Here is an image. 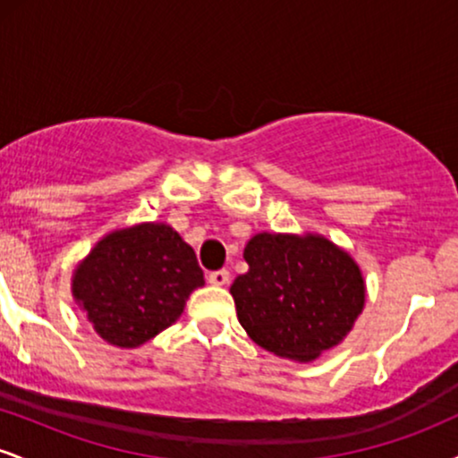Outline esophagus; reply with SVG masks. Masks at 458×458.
<instances>
[{
	"instance_id": "obj_1",
	"label": "esophagus",
	"mask_w": 458,
	"mask_h": 458,
	"mask_svg": "<svg viewBox=\"0 0 458 458\" xmlns=\"http://www.w3.org/2000/svg\"><path fill=\"white\" fill-rule=\"evenodd\" d=\"M208 282L213 286H225L230 282V271L228 269H219V271H211L208 273Z\"/></svg>"
}]
</instances>
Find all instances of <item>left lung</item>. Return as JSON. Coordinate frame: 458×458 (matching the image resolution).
<instances>
[{
  "label": "left lung",
  "instance_id": "8db88e82",
  "mask_svg": "<svg viewBox=\"0 0 458 458\" xmlns=\"http://www.w3.org/2000/svg\"><path fill=\"white\" fill-rule=\"evenodd\" d=\"M250 271L230 286L236 317L271 353L310 361L331 349L364 310L360 267L323 236L262 233L250 239Z\"/></svg>",
  "mask_w": 458,
  "mask_h": 458
}]
</instances>
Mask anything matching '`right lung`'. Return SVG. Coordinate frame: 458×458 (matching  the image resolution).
<instances>
[{
    "instance_id": "1",
    "label": "right lung",
    "mask_w": 458,
    "mask_h": 458,
    "mask_svg": "<svg viewBox=\"0 0 458 458\" xmlns=\"http://www.w3.org/2000/svg\"><path fill=\"white\" fill-rule=\"evenodd\" d=\"M196 251L165 224H141L98 241L72 276V295L109 344L133 349L170 327L202 286Z\"/></svg>"
}]
</instances>
